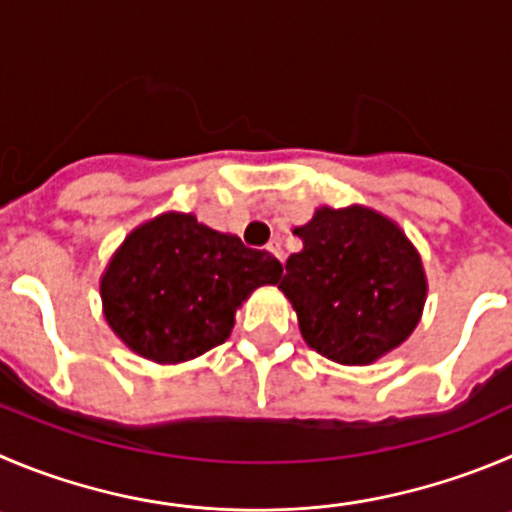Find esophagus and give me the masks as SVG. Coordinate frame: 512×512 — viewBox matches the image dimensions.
<instances>
[{
  "instance_id": "esophagus-1",
  "label": "esophagus",
  "mask_w": 512,
  "mask_h": 512,
  "mask_svg": "<svg viewBox=\"0 0 512 512\" xmlns=\"http://www.w3.org/2000/svg\"><path fill=\"white\" fill-rule=\"evenodd\" d=\"M267 250H270L272 255H275V257H278L280 262H283V247H280V242H278V240H272L270 245H267Z\"/></svg>"
}]
</instances>
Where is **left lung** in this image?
Instances as JSON below:
<instances>
[{
	"mask_svg": "<svg viewBox=\"0 0 512 512\" xmlns=\"http://www.w3.org/2000/svg\"><path fill=\"white\" fill-rule=\"evenodd\" d=\"M295 234L303 250L285 262L280 290L310 348L364 366L407 341L427 283L417 250L394 222L364 207H326Z\"/></svg>",
	"mask_w": 512,
	"mask_h": 512,
	"instance_id": "8db88e82",
	"label": "left lung"
}]
</instances>
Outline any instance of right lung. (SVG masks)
Masks as SVG:
<instances>
[{
  "instance_id": "right-lung-1",
  "label": "right lung",
  "mask_w": 512,
  "mask_h": 512,
  "mask_svg": "<svg viewBox=\"0 0 512 512\" xmlns=\"http://www.w3.org/2000/svg\"><path fill=\"white\" fill-rule=\"evenodd\" d=\"M283 275L270 252L199 224L161 214L126 237L105 270V321L143 358L186 361L229 338L234 310Z\"/></svg>"
}]
</instances>
